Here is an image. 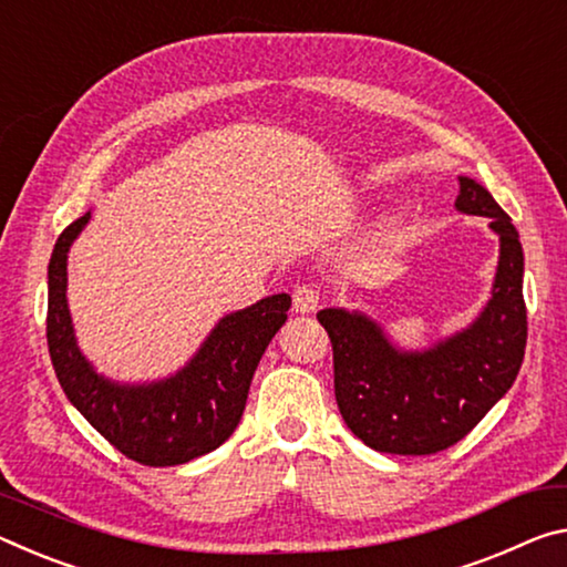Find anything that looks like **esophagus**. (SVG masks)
I'll return each instance as SVG.
<instances>
[{"label":"esophagus","instance_id":"1","mask_svg":"<svg viewBox=\"0 0 567 567\" xmlns=\"http://www.w3.org/2000/svg\"><path fill=\"white\" fill-rule=\"evenodd\" d=\"M292 305H295V312H300V316L316 312L320 305V290L316 285H300L292 295Z\"/></svg>","mask_w":567,"mask_h":567}]
</instances>
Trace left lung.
Masks as SVG:
<instances>
[{"mask_svg": "<svg viewBox=\"0 0 567 567\" xmlns=\"http://www.w3.org/2000/svg\"><path fill=\"white\" fill-rule=\"evenodd\" d=\"M456 209L492 219L499 265L480 318L429 350H399L363 312H318L332 343L336 401L348 429L385 454L426 456L470 434L515 383L527 343L525 257L517 229L487 188L460 176Z\"/></svg>", "mask_w": 567, "mask_h": 567, "instance_id": "obj_1", "label": "left lung"}]
</instances>
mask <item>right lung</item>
Instances as JSON below:
<instances>
[{
	"label": "right lung",
	"instance_id": "add662e5",
	"mask_svg": "<svg viewBox=\"0 0 567 567\" xmlns=\"http://www.w3.org/2000/svg\"><path fill=\"white\" fill-rule=\"evenodd\" d=\"M90 212L62 231L48 267V346L70 403L121 454L146 466H174L209 454L237 429L251 375L282 328L290 295H272L221 318L192 361L171 379L107 381L80 353L68 310V251Z\"/></svg>",
	"mask_w": 567,
	"mask_h": 567
}]
</instances>
